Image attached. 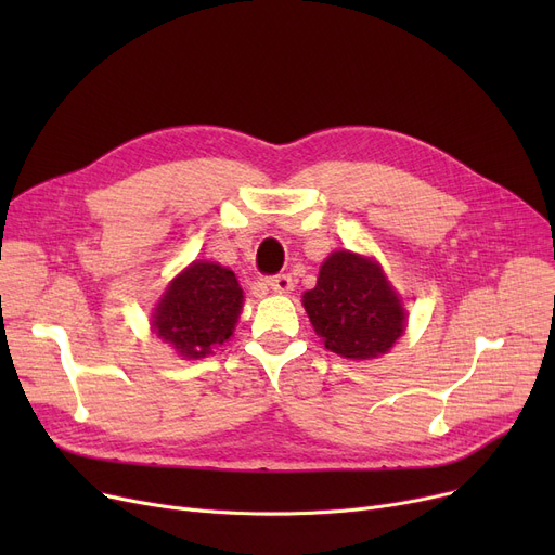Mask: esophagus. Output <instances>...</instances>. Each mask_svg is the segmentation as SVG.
<instances>
[{
	"instance_id": "esophagus-1",
	"label": "esophagus",
	"mask_w": 555,
	"mask_h": 555,
	"mask_svg": "<svg viewBox=\"0 0 555 555\" xmlns=\"http://www.w3.org/2000/svg\"><path fill=\"white\" fill-rule=\"evenodd\" d=\"M268 285H270V289H274V293L283 295V293H289V289L295 287V281L289 274H276V276L268 279Z\"/></svg>"
}]
</instances>
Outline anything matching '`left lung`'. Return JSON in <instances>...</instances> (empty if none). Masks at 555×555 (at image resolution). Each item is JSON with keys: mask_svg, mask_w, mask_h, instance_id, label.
Here are the masks:
<instances>
[{"mask_svg": "<svg viewBox=\"0 0 555 555\" xmlns=\"http://www.w3.org/2000/svg\"><path fill=\"white\" fill-rule=\"evenodd\" d=\"M304 308L328 351L346 360L387 356L404 335L402 297L373 256L335 249L306 289Z\"/></svg>", "mask_w": 555, "mask_h": 555, "instance_id": "1", "label": "left lung"}]
</instances>
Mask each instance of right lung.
Wrapping results in <instances>:
<instances>
[{
  "label": "right lung",
  "instance_id": "obj_1",
  "mask_svg": "<svg viewBox=\"0 0 555 555\" xmlns=\"http://www.w3.org/2000/svg\"><path fill=\"white\" fill-rule=\"evenodd\" d=\"M243 287L216 260H193L166 285L151 312V331L182 360H202L236 331Z\"/></svg>",
  "mask_w": 555,
  "mask_h": 555
}]
</instances>
